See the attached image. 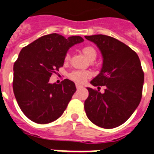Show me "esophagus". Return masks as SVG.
Masks as SVG:
<instances>
[{"instance_id": "34e87169", "label": "esophagus", "mask_w": 154, "mask_h": 154, "mask_svg": "<svg viewBox=\"0 0 154 154\" xmlns=\"http://www.w3.org/2000/svg\"><path fill=\"white\" fill-rule=\"evenodd\" d=\"M82 86H81V85H79V84H76V88H77V90H79V89H81L82 88Z\"/></svg>"}]
</instances>
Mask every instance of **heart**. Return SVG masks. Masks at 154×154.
Returning <instances> with one entry per match:
<instances>
[{
    "label": "heart",
    "mask_w": 154,
    "mask_h": 154,
    "mask_svg": "<svg viewBox=\"0 0 154 154\" xmlns=\"http://www.w3.org/2000/svg\"><path fill=\"white\" fill-rule=\"evenodd\" d=\"M82 51L87 59L94 60L97 57V51L93 46L86 45L82 49ZM70 59V53H67L65 56V60L68 61ZM91 73L86 71H73L69 74V78L77 83H83L88 78L91 77Z\"/></svg>",
    "instance_id": "b5f03b06"
}]
</instances>
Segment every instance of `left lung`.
<instances>
[{"mask_svg":"<svg viewBox=\"0 0 154 154\" xmlns=\"http://www.w3.org/2000/svg\"><path fill=\"white\" fill-rule=\"evenodd\" d=\"M95 43L103 56L100 74L91 82L97 90L88 87L84 102L87 117L100 128L110 129L129 119L140 103L144 72L137 53L112 37L97 34L85 36ZM105 86V93L100 92Z\"/></svg>","mask_w":154,"mask_h":154,"instance_id":"1","label":"left lung"}]
</instances>
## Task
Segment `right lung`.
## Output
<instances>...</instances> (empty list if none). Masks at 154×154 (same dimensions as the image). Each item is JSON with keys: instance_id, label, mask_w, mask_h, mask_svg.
Listing matches in <instances>:
<instances>
[{"instance_id": "right-lung-1", "label": "right lung", "mask_w": 154, "mask_h": 154, "mask_svg": "<svg viewBox=\"0 0 154 154\" xmlns=\"http://www.w3.org/2000/svg\"><path fill=\"white\" fill-rule=\"evenodd\" d=\"M83 42L79 36L68 38L58 34L44 35L23 47L13 66V92L20 109L34 123L45 124L63 114L76 91L66 79L49 83L52 75L63 67L68 49Z\"/></svg>"}]
</instances>
